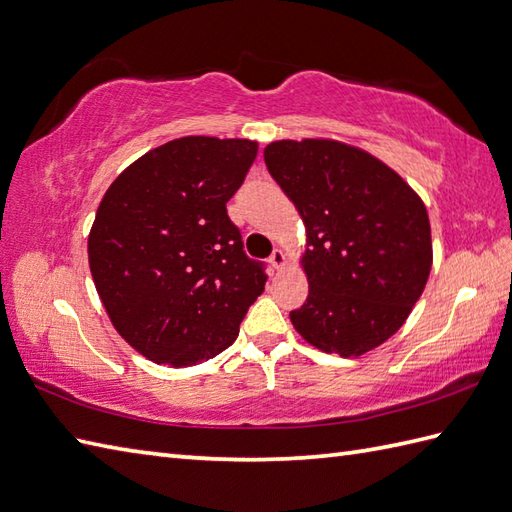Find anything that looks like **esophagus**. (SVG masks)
Returning a JSON list of instances; mask_svg holds the SVG:
<instances>
[{
  "label": "esophagus",
  "instance_id": "34e87169",
  "mask_svg": "<svg viewBox=\"0 0 512 512\" xmlns=\"http://www.w3.org/2000/svg\"><path fill=\"white\" fill-rule=\"evenodd\" d=\"M270 266L275 268V270H279L283 264H285V255L279 251V248H275V251H272V255H270Z\"/></svg>",
  "mask_w": 512,
  "mask_h": 512
}]
</instances>
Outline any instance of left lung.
<instances>
[{"label": "left lung", "instance_id": "left-lung-1", "mask_svg": "<svg viewBox=\"0 0 512 512\" xmlns=\"http://www.w3.org/2000/svg\"><path fill=\"white\" fill-rule=\"evenodd\" d=\"M264 161L307 227L310 294L290 320L325 353L362 355L406 323L432 268L430 220L403 178L327 139L275 141Z\"/></svg>", "mask_w": 512, "mask_h": 512}]
</instances>
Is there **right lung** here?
<instances>
[{
    "instance_id": "1",
    "label": "right lung",
    "mask_w": 512,
    "mask_h": 512,
    "mask_svg": "<svg viewBox=\"0 0 512 512\" xmlns=\"http://www.w3.org/2000/svg\"><path fill=\"white\" fill-rule=\"evenodd\" d=\"M257 157L246 139L183 137L115 178L89 233L95 290L120 336L157 364L229 349L268 281L227 202Z\"/></svg>"
}]
</instances>
